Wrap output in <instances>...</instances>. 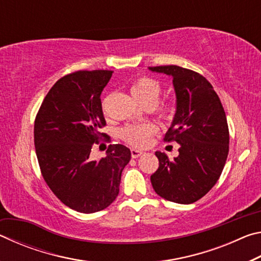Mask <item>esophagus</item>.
Listing matches in <instances>:
<instances>
[{
	"mask_svg": "<svg viewBox=\"0 0 261 261\" xmlns=\"http://www.w3.org/2000/svg\"><path fill=\"white\" fill-rule=\"evenodd\" d=\"M143 154H144V152L140 151V149H136V148H132L131 149V156L134 158V159L139 158L140 155H143Z\"/></svg>",
	"mask_w": 261,
	"mask_h": 261,
	"instance_id": "esophagus-1",
	"label": "esophagus"
}]
</instances>
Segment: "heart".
I'll list each match as a JSON object with an SVG mask.
<instances>
[{
  "label": "heart",
  "mask_w": 261,
  "mask_h": 261,
  "mask_svg": "<svg viewBox=\"0 0 261 261\" xmlns=\"http://www.w3.org/2000/svg\"><path fill=\"white\" fill-rule=\"evenodd\" d=\"M131 94L143 106L151 103L155 106L161 93V86L155 79L141 77L131 85ZM174 105L168 103L163 106L162 115L167 118L173 116ZM156 132V126L153 123H141V124H127L122 127L120 136L127 144L137 147H144L148 145L151 137Z\"/></svg>",
  "instance_id": "obj_1"
}]
</instances>
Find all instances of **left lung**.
Returning <instances> with one entry per match:
<instances>
[{"instance_id": "1", "label": "left lung", "mask_w": 261, "mask_h": 261, "mask_svg": "<svg viewBox=\"0 0 261 261\" xmlns=\"http://www.w3.org/2000/svg\"><path fill=\"white\" fill-rule=\"evenodd\" d=\"M148 70L173 78L176 112L165 140L179 144L174 160L155 152L159 168L151 176L153 189L169 201L192 204L214 187L226 165V113L213 86L201 74L177 65Z\"/></svg>"}]
</instances>
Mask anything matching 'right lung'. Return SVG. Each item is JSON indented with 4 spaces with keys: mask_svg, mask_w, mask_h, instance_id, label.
Returning a JSON list of instances; mask_svg holds the SVG:
<instances>
[{
    "mask_svg": "<svg viewBox=\"0 0 261 261\" xmlns=\"http://www.w3.org/2000/svg\"><path fill=\"white\" fill-rule=\"evenodd\" d=\"M113 71H77L59 79L48 92L34 122V146L43 178L55 196L81 213L102 211L116 199L131 152L110 145L106 156L91 151L105 134L100 95Z\"/></svg>",
    "mask_w": 261,
    "mask_h": 261,
    "instance_id": "right-lung-1",
    "label": "right lung"
}]
</instances>
